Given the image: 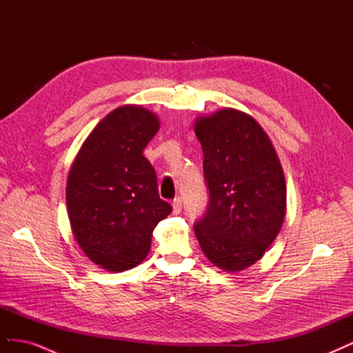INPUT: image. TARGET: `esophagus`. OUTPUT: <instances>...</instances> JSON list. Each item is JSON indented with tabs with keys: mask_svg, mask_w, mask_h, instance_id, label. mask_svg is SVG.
Instances as JSON below:
<instances>
[{
	"mask_svg": "<svg viewBox=\"0 0 353 353\" xmlns=\"http://www.w3.org/2000/svg\"><path fill=\"white\" fill-rule=\"evenodd\" d=\"M172 208H174V213H179L181 212V209H183V200H181V197L174 199Z\"/></svg>",
	"mask_w": 353,
	"mask_h": 353,
	"instance_id": "34e87169",
	"label": "esophagus"
}]
</instances>
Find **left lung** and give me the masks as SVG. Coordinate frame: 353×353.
I'll return each mask as SVG.
<instances>
[{"instance_id": "8db88e82", "label": "left lung", "mask_w": 353, "mask_h": 353, "mask_svg": "<svg viewBox=\"0 0 353 353\" xmlns=\"http://www.w3.org/2000/svg\"><path fill=\"white\" fill-rule=\"evenodd\" d=\"M194 132L209 188L196 237L213 265L240 272L262 258L283 227L284 170L263 128L241 110L223 108L199 116Z\"/></svg>"}]
</instances>
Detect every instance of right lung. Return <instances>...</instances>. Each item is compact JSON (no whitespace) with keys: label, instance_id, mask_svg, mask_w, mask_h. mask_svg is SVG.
<instances>
[{"label":"right lung","instance_id":"obj_1","mask_svg":"<svg viewBox=\"0 0 353 353\" xmlns=\"http://www.w3.org/2000/svg\"><path fill=\"white\" fill-rule=\"evenodd\" d=\"M159 128L152 110L121 105L94 128L70 166L66 205L73 237L105 271L141 263L153 230L172 212L159 197L156 172L143 154Z\"/></svg>","mask_w":353,"mask_h":353}]
</instances>
